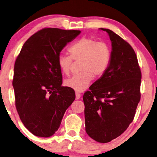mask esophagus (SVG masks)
<instances>
[{"label": "esophagus", "instance_id": "esophagus-1", "mask_svg": "<svg viewBox=\"0 0 157 157\" xmlns=\"http://www.w3.org/2000/svg\"><path fill=\"white\" fill-rule=\"evenodd\" d=\"M75 95H76V99H77V100L80 99V97H81L80 93H75Z\"/></svg>", "mask_w": 157, "mask_h": 157}]
</instances>
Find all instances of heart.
<instances>
[{
  "label": "heart",
  "mask_w": 157,
  "mask_h": 157,
  "mask_svg": "<svg viewBox=\"0 0 157 157\" xmlns=\"http://www.w3.org/2000/svg\"><path fill=\"white\" fill-rule=\"evenodd\" d=\"M70 54H60L58 65L63 74H70L73 59L80 60L81 71L64 81V84L75 90L82 92L87 88L94 75L102 76L110 61V49L107 44L90 37H82L69 49Z\"/></svg>",
  "instance_id": "b5f03b06"
}]
</instances>
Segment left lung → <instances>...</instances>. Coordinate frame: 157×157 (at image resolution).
<instances>
[{
    "mask_svg": "<svg viewBox=\"0 0 157 157\" xmlns=\"http://www.w3.org/2000/svg\"><path fill=\"white\" fill-rule=\"evenodd\" d=\"M106 31L112 44L106 72L83 95L85 131L100 143L116 139L134 118L141 99V72L136 54L129 44L113 31Z\"/></svg>",
    "mask_w": 157,
    "mask_h": 157,
    "instance_id": "1",
    "label": "left lung"
}]
</instances>
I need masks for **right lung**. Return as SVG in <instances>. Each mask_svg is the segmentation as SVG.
Masks as SVG:
<instances>
[{
  "mask_svg": "<svg viewBox=\"0 0 157 157\" xmlns=\"http://www.w3.org/2000/svg\"><path fill=\"white\" fill-rule=\"evenodd\" d=\"M79 30L44 28L23 45L14 64L13 87L21 121L33 135L49 137L59 128L75 90L63 87L58 56Z\"/></svg>",
  "mask_w": 157,
  "mask_h": 157,
  "instance_id": "right-lung-1",
  "label": "right lung"
}]
</instances>
